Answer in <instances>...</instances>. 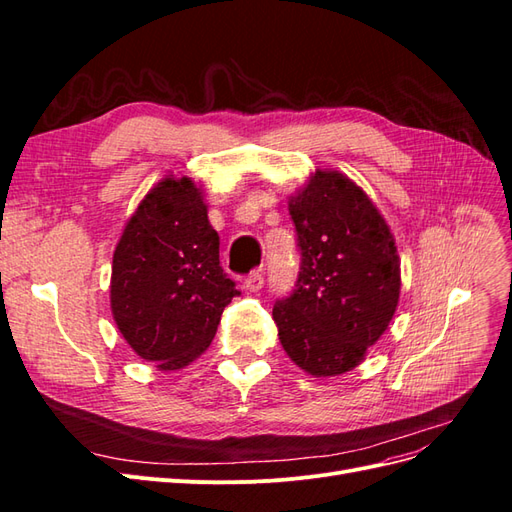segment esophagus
<instances>
[{
  "mask_svg": "<svg viewBox=\"0 0 512 512\" xmlns=\"http://www.w3.org/2000/svg\"><path fill=\"white\" fill-rule=\"evenodd\" d=\"M262 286H265V275H262V271H252L243 282V288L247 292H258Z\"/></svg>",
  "mask_w": 512,
  "mask_h": 512,
  "instance_id": "1",
  "label": "esophagus"
}]
</instances>
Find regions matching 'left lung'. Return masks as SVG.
<instances>
[{
    "instance_id": "obj_1",
    "label": "left lung",
    "mask_w": 512,
    "mask_h": 512,
    "mask_svg": "<svg viewBox=\"0 0 512 512\" xmlns=\"http://www.w3.org/2000/svg\"><path fill=\"white\" fill-rule=\"evenodd\" d=\"M301 247L297 288L273 320L286 354L309 376L359 365L399 301L397 245L371 198L339 170H316L288 200Z\"/></svg>"
}]
</instances>
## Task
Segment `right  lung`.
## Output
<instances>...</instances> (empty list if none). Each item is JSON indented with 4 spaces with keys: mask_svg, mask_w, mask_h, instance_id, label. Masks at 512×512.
<instances>
[{
    "mask_svg": "<svg viewBox=\"0 0 512 512\" xmlns=\"http://www.w3.org/2000/svg\"><path fill=\"white\" fill-rule=\"evenodd\" d=\"M237 294L220 267L203 190L190 177L166 175L138 203L115 247L111 309L119 333L158 369H183L209 348Z\"/></svg>",
    "mask_w": 512,
    "mask_h": 512,
    "instance_id": "right-lung-1",
    "label": "right lung"
}]
</instances>
